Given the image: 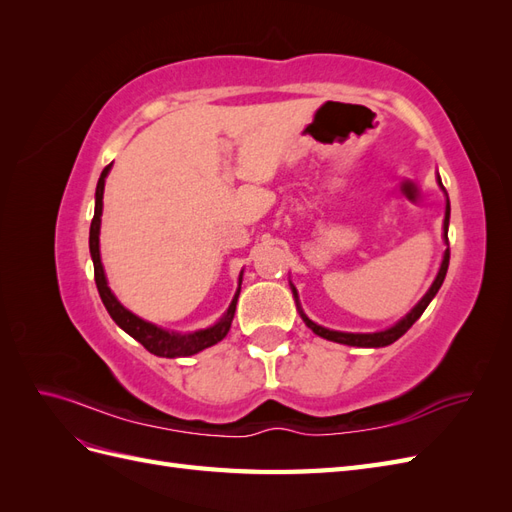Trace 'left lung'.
I'll return each mask as SVG.
<instances>
[{"label": "left lung", "mask_w": 512, "mask_h": 512, "mask_svg": "<svg viewBox=\"0 0 512 512\" xmlns=\"http://www.w3.org/2000/svg\"><path fill=\"white\" fill-rule=\"evenodd\" d=\"M438 179H440V177H438ZM448 218H451V203H446V215H444V239H446V243H448ZM448 260H451V250L444 252V260H442L440 273H438V277H436V282L431 284V288H429V292L425 294V297H423L421 301H418V305L412 309V312H410L404 320H399V322L395 324V327L386 329V331H380V333H342V331H331V329L320 327V324L309 320L303 312H301V318L305 320L307 327L312 329L316 335H320V337H324V339H331V342H337V344L359 346V348H382V346H389V344L397 342V339H399L401 335H404L418 318H421V314L425 312L427 305L431 303V299L436 297L440 286H442V282H444V277H446V271H448ZM292 294H294V299H297V290L292 288Z\"/></svg>", "instance_id": "1"}]
</instances>
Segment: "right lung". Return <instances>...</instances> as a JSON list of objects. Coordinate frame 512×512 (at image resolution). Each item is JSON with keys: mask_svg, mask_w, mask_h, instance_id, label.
Wrapping results in <instances>:
<instances>
[{"mask_svg": "<svg viewBox=\"0 0 512 512\" xmlns=\"http://www.w3.org/2000/svg\"><path fill=\"white\" fill-rule=\"evenodd\" d=\"M113 164L104 166L102 175L98 179V188H96V211H94V220H91V228H89V252H91V260H94V277H96V286L100 292V299L106 307V312L111 314V318L119 324V327L126 331L128 335H132L136 342H141L151 354L156 356H166V359H175V356H192L200 350H205L213 344L222 342L226 337L228 329H230V322L232 316H235V309H237V299H239V290L235 294V299H232L228 312L224 314V318L215 324L211 329L205 331H196L190 335H181V333H168L156 324L145 322L138 316H134L132 312H128L126 307H123L117 299L115 294L111 292L106 284V277H104V269H102V262H100V215H102V194H104V179L108 175V170H111Z\"/></svg>", "mask_w": 512, "mask_h": 512, "instance_id": "1", "label": "right lung"}]
</instances>
